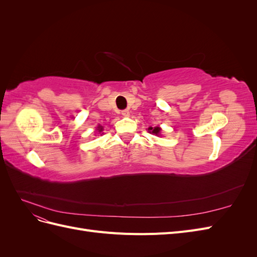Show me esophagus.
<instances>
[{"label": "esophagus", "mask_w": 257, "mask_h": 257, "mask_svg": "<svg viewBox=\"0 0 257 257\" xmlns=\"http://www.w3.org/2000/svg\"><path fill=\"white\" fill-rule=\"evenodd\" d=\"M121 113H122V115H123V116H128V115H130V110H127V109H124V110H122V111H121Z\"/></svg>", "instance_id": "1"}]
</instances>
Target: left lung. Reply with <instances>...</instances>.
Here are the masks:
<instances>
[{
  "instance_id": "1",
  "label": "left lung",
  "mask_w": 257,
  "mask_h": 257,
  "mask_svg": "<svg viewBox=\"0 0 257 257\" xmlns=\"http://www.w3.org/2000/svg\"><path fill=\"white\" fill-rule=\"evenodd\" d=\"M148 131H149V133L151 134H154L155 136H160L161 135V127L159 126H155V127H149L148 128Z\"/></svg>"
}]
</instances>
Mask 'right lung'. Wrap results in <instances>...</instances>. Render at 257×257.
<instances>
[{
    "instance_id": "add662e5",
    "label": "right lung",
    "mask_w": 257,
    "mask_h": 257,
    "mask_svg": "<svg viewBox=\"0 0 257 257\" xmlns=\"http://www.w3.org/2000/svg\"><path fill=\"white\" fill-rule=\"evenodd\" d=\"M97 130H98V132H102V131H103V127H102V126H98Z\"/></svg>"
}]
</instances>
